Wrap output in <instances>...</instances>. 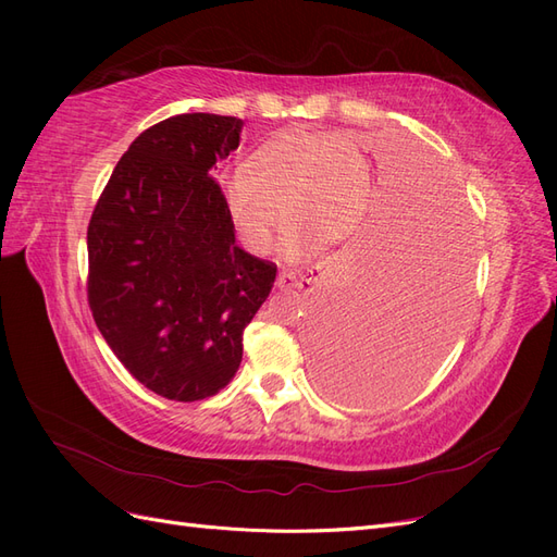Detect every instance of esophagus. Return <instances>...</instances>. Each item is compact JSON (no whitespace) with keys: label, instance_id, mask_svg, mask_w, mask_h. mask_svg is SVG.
Here are the masks:
<instances>
[{"label":"esophagus","instance_id":"obj_1","mask_svg":"<svg viewBox=\"0 0 557 557\" xmlns=\"http://www.w3.org/2000/svg\"><path fill=\"white\" fill-rule=\"evenodd\" d=\"M318 264L307 269L305 274H297V272H290V269H283V272H278V288L281 290H295V288H305L307 283H311L313 274H318Z\"/></svg>","mask_w":557,"mask_h":557}]
</instances>
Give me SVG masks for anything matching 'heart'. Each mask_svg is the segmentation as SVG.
Here are the masks:
<instances>
[{
	"label": "heart",
	"mask_w": 557,
	"mask_h": 557,
	"mask_svg": "<svg viewBox=\"0 0 557 557\" xmlns=\"http://www.w3.org/2000/svg\"><path fill=\"white\" fill-rule=\"evenodd\" d=\"M369 205V166L358 144L342 132H288L264 144L246 174L227 185V207L244 242L258 252L281 244L288 260H301L327 242L358 230Z\"/></svg>",
	"instance_id": "b5f03b06"
}]
</instances>
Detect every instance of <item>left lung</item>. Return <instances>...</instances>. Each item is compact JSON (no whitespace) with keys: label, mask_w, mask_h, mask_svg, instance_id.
<instances>
[{"label":"left lung","mask_w":557,"mask_h":557,"mask_svg":"<svg viewBox=\"0 0 557 557\" xmlns=\"http://www.w3.org/2000/svg\"><path fill=\"white\" fill-rule=\"evenodd\" d=\"M385 237L364 244L332 299L315 346V376L346 404H387L411 393L450 346L465 315L471 225L444 176Z\"/></svg>","instance_id":"8db88e82"}]
</instances>
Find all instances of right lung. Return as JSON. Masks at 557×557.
I'll use <instances>...</instances> for the list:
<instances>
[{"label":"right lung","instance_id":"right-lung-1","mask_svg":"<svg viewBox=\"0 0 557 557\" xmlns=\"http://www.w3.org/2000/svg\"><path fill=\"white\" fill-rule=\"evenodd\" d=\"M244 121L181 113L144 129L88 225V305L115 358L174 401L215 395L242 364L244 330L276 264L234 244L211 166L239 148Z\"/></svg>","mask_w":557,"mask_h":557}]
</instances>
